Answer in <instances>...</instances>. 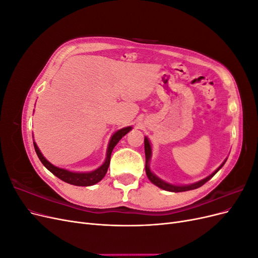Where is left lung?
Masks as SVG:
<instances>
[{"instance_id": "1", "label": "left lung", "mask_w": 258, "mask_h": 258, "mask_svg": "<svg viewBox=\"0 0 258 258\" xmlns=\"http://www.w3.org/2000/svg\"><path fill=\"white\" fill-rule=\"evenodd\" d=\"M144 150H145V171H146V175L147 177L150 178V181L155 184L156 186H158L159 188H162L165 190H168V191H172V192H179V191H187V190H191V189H196L198 188V187L202 186L204 184H206L209 179L212 178L218 170H220L223 166L224 163L226 162V160L222 163V165L218 167L214 172L209 175L208 177L201 179V181L197 182V183H194V184H190V185H182V186H178V185H172V184H169L165 181H162V179H160L159 177L156 176L152 171L150 169V160H151V157H152V147H151V144H150V141H148V139L145 137L144 138Z\"/></svg>"}]
</instances>
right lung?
I'll use <instances>...</instances> for the list:
<instances>
[{
	"instance_id": "1",
	"label": "right lung",
	"mask_w": 258,
	"mask_h": 258,
	"mask_svg": "<svg viewBox=\"0 0 258 258\" xmlns=\"http://www.w3.org/2000/svg\"><path fill=\"white\" fill-rule=\"evenodd\" d=\"M131 129H132V127H126V128H122V129L115 132V134L112 136V138L110 140V143H108L107 152H106V158H105L104 163L101 167H99L97 170L91 171V172H85V173L71 172V171H68L66 169H61V168H58V167H54L53 165H51V163L42 155L40 150H38L36 143L33 142V144H34V148H35V152H36L37 157L40 158L41 162L43 163V165L46 168H47L50 171V172L53 175H56L57 177L62 179V181L66 182V183H69V184L76 185V186H90V185L97 184L98 182H100L101 179L104 177L105 173L107 172L108 166H110L111 154H112L113 148L115 147V145L117 143L119 142V140L123 136H126Z\"/></svg>"
}]
</instances>
